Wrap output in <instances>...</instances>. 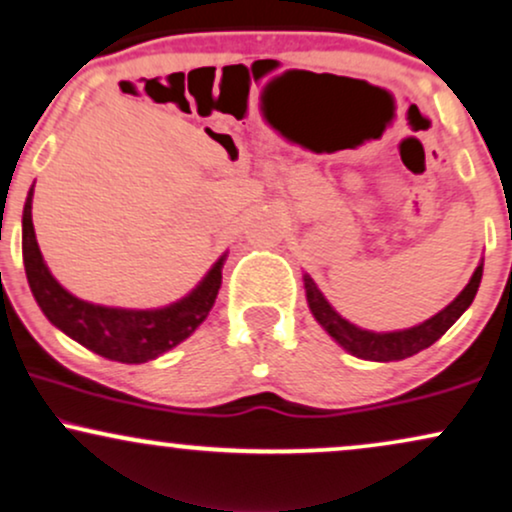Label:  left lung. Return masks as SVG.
<instances>
[{
  "mask_svg": "<svg viewBox=\"0 0 512 512\" xmlns=\"http://www.w3.org/2000/svg\"><path fill=\"white\" fill-rule=\"evenodd\" d=\"M482 267L484 264L480 262V267L475 269V274H472L468 286L461 290V295H458L454 302L446 304L442 312L435 314L428 321L418 323V326L404 328V331H392V333L364 331V328L354 326V323L342 319L331 304H328L321 290L316 288V283L312 281V276L309 274H304V290H307V302H309V309H312L314 319L319 321L323 331L331 335L342 349H347L352 357H359L366 361H399V359L413 357V354H418L420 349H428L432 342H437L451 326H454L458 316H461L465 309L470 307L472 300H475L477 288H480V281H482Z\"/></svg>",
  "mask_w": 512,
  "mask_h": 512,
  "instance_id": "left-lung-1",
  "label": "left lung"
}]
</instances>
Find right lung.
<instances>
[{"label": "right lung", "mask_w": 512, "mask_h": 512, "mask_svg": "<svg viewBox=\"0 0 512 512\" xmlns=\"http://www.w3.org/2000/svg\"><path fill=\"white\" fill-rule=\"evenodd\" d=\"M32 193L35 191L30 189L23 208L25 276L44 316L68 338L111 361L144 364L184 342L210 314L222 286L226 255L212 264V269L189 295L163 309L101 307L68 293L51 276L37 245L35 226H32Z\"/></svg>", "instance_id": "obj_1"}]
</instances>
